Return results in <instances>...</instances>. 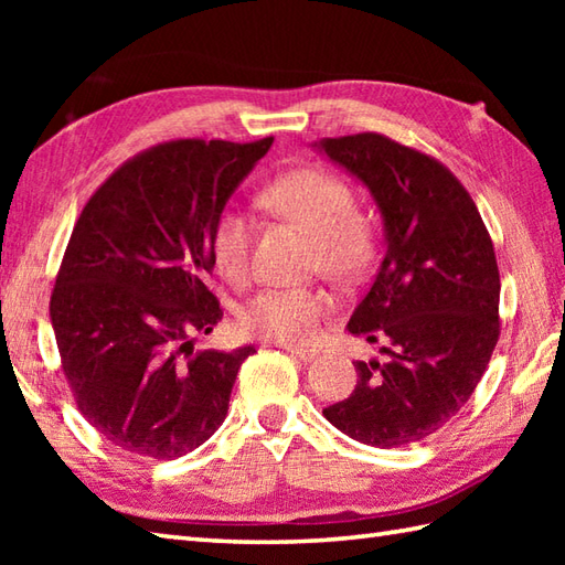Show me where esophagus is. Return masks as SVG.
<instances>
[{
	"label": "esophagus",
	"mask_w": 565,
	"mask_h": 565,
	"mask_svg": "<svg viewBox=\"0 0 565 565\" xmlns=\"http://www.w3.org/2000/svg\"><path fill=\"white\" fill-rule=\"evenodd\" d=\"M286 350H289L291 356L298 359V362H303V364H310L318 356L316 350H303V347H286Z\"/></svg>",
	"instance_id": "obj_1"
}]
</instances>
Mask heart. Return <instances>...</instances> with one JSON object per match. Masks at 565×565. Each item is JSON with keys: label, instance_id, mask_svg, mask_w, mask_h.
I'll return each instance as SVG.
<instances>
[{"label": "heart", "instance_id": "obj_1", "mask_svg": "<svg viewBox=\"0 0 565 565\" xmlns=\"http://www.w3.org/2000/svg\"><path fill=\"white\" fill-rule=\"evenodd\" d=\"M259 206L313 235V264L340 281H356L371 269L379 235L366 213L354 211V189L322 167H296L259 191ZM249 221L235 209L215 213L209 247L223 279L239 284L249 271ZM332 310V298L318 286H271L239 310V328L269 342H310Z\"/></svg>", "mask_w": 565, "mask_h": 565}]
</instances>
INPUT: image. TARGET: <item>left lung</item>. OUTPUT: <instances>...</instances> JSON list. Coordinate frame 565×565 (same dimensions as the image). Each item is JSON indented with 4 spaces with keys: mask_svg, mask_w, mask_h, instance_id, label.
Instances as JSON below:
<instances>
[{
    "mask_svg": "<svg viewBox=\"0 0 565 565\" xmlns=\"http://www.w3.org/2000/svg\"><path fill=\"white\" fill-rule=\"evenodd\" d=\"M369 186L386 255L350 318L386 362H356L350 398L322 411L340 431L393 449L435 435L471 398L500 338V271L488 227L449 167L381 134L320 140Z\"/></svg>",
    "mask_w": 565,
    "mask_h": 565,
    "instance_id": "8db88e82",
    "label": "left lung"
}]
</instances>
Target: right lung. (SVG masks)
Here are the masks:
<instances>
[{"mask_svg":"<svg viewBox=\"0 0 565 565\" xmlns=\"http://www.w3.org/2000/svg\"><path fill=\"white\" fill-rule=\"evenodd\" d=\"M170 140L126 160L84 203L51 294L60 366L84 419L140 459L201 447L255 352H194L223 318L209 227L271 148Z\"/></svg>","mask_w":565,"mask_h":565,"instance_id":"obj_1","label":"right lung"}]
</instances>
